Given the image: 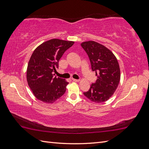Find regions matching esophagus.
Returning a JSON list of instances; mask_svg holds the SVG:
<instances>
[{
    "label": "esophagus",
    "instance_id": "obj_1",
    "mask_svg": "<svg viewBox=\"0 0 149 149\" xmlns=\"http://www.w3.org/2000/svg\"><path fill=\"white\" fill-rule=\"evenodd\" d=\"M72 81H74V82H78V81H79V79H76L72 78Z\"/></svg>",
    "mask_w": 149,
    "mask_h": 149
}]
</instances>
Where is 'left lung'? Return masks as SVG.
<instances>
[{
  "instance_id": "8db88e82",
  "label": "left lung",
  "mask_w": 149,
  "mask_h": 149,
  "mask_svg": "<svg viewBox=\"0 0 149 149\" xmlns=\"http://www.w3.org/2000/svg\"><path fill=\"white\" fill-rule=\"evenodd\" d=\"M88 55L93 71L97 77L84 95L97 103L106 101L113 95L118 86L120 73L118 60L109 49L94 41L81 44Z\"/></svg>"
}]
</instances>
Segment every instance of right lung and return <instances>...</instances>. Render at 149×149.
I'll return each instance as SVG.
<instances>
[{
  "label": "right lung",
  "mask_w": 149,
  "mask_h": 149,
  "mask_svg": "<svg viewBox=\"0 0 149 149\" xmlns=\"http://www.w3.org/2000/svg\"><path fill=\"white\" fill-rule=\"evenodd\" d=\"M74 42L52 39L40 45L29 60L26 79L34 96L40 101L52 103L62 96L68 83L54 76L58 62Z\"/></svg>",
  "instance_id": "add662e5"
}]
</instances>
